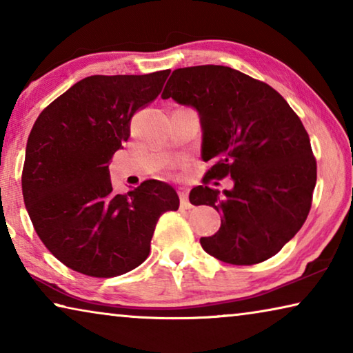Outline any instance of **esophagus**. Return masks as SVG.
I'll use <instances>...</instances> for the list:
<instances>
[{
  "label": "esophagus",
  "instance_id": "34e87169",
  "mask_svg": "<svg viewBox=\"0 0 353 353\" xmlns=\"http://www.w3.org/2000/svg\"><path fill=\"white\" fill-rule=\"evenodd\" d=\"M177 193H179V198H181V207L182 208H190L191 204L188 201V188L187 187H179Z\"/></svg>",
  "mask_w": 353,
  "mask_h": 353
}]
</instances>
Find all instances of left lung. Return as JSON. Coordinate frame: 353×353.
<instances>
[{
    "label": "left lung",
    "instance_id": "obj_1",
    "mask_svg": "<svg viewBox=\"0 0 353 353\" xmlns=\"http://www.w3.org/2000/svg\"><path fill=\"white\" fill-rule=\"evenodd\" d=\"M162 98L199 113L201 157L213 162L205 179L234 182L223 194L191 190V204L223 214L216 234L201 238L202 249L230 265L271 259L312 207L316 160L301 119L268 83L223 65L174 70Z\"/></svg>",
    "mask_w": 353,
    "mask_h": 353
}]
</instances>
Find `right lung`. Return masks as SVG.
Returning a JSON list of instances; mask_svg holds the SVG:
<instances>
[{"label":"right lung","mask_w":353,"mask_h":353,"mask_svg":"<svg viewBox=\"0 0 353 353\" xmlns=\"http://www.w3.org/2000/svg\"><path fill=\"white\" fill-rule=\"evenodd\" d=\"M168 74L88 76L34 123L23 198L40 240L73 271L115 277L135 270L148 259L160 214L179 208L168 183L149 179L117 194L109 174L134 113L159 97Z\"/></svg>","instance_id":"obj_1"}]
</instances>
